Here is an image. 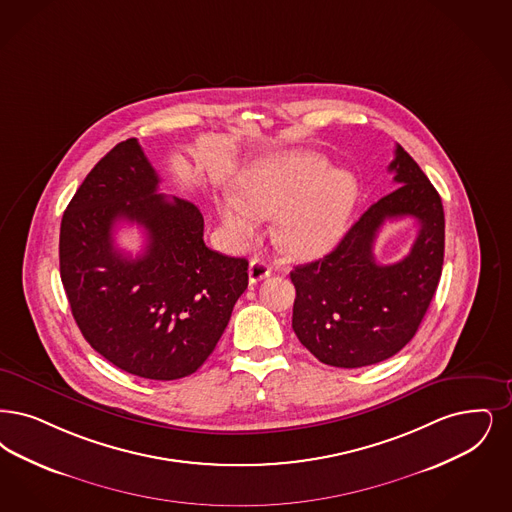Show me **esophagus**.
Instances as JSON below:
<instances>
[{
  "label": "esophagus",
  "instance_id": "esophagus-1",
  "mask_svg": "<svg viewBox=\"0 0 512 512\" xmlns=\"http://www.w3.org/2000/svg\"><path fill=\"white\" fill-rule=\"evenodd\" d=\"M270 276V266L263 259H251L249 263V284H257Z\"/></svg>",
  "mask_w": 512,
  "mask_h": 512
}]
</instances>
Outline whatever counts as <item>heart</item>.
Wrapping results in <instances>:
<instances>
[{"label": "heart", "instance_id": "b5f03b06", "mask_svg": "<svg viewBox=\"0 0 512 512\" xmlns=\"http://www.w3.org/2000/svg\"><path fill=\"white\" fill-rule=\"evenodd\" d=\"M358 200V183L345 169L310 150H291L249 165L236 181V196L217 202L219 219L234 240L257 230V217L272 219L274 242L295 259H316L337 246Z\"/></svg>", "mask_w": 512, "mask_h": 512}]
</instances>
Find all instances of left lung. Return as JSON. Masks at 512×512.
<instances>
[{"instance_id": "8db88e82", "label": "left lung", "mask_w": 512, "mask_h": 512, "mask_svg": "<svg viewBox=\"0 0 512 512\" xmlns=\"http://www.w3.org/2000/svg\"><path fill=\"white\" fill-rule=\"evenodd\" d=\"M396 188L350 226L324 259L295 266L293 331L320 362L364 368L383 362L413 339L442 276L444 207L436 188L396 144L389 165ZM413 216L420 225L409 255L379 266L372 242L385 220Z\"/></svg>"}]
</instances>
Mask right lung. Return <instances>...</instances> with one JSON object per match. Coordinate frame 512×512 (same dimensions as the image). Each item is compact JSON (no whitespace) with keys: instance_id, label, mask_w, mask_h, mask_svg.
<instances>
[{"instance_id":"1","label":"right lung","mask_w":512,"mask_h":512,"mask_svg":"<svg viewBox=\"0 0 512 512\" xmlns=\"http://www.w3.org/2000/svg\"><path fill=\"white\" fill-rule=\"evenodd\" d=\"M160 177L137 139L116 144L62 215L61 280L85 341L131 375L173 381L217 347L247 287V261L204 244L200 209L158 194ZM139 224L147 246L113 244L118 222Z\"/></svg>"}]
</instances>
